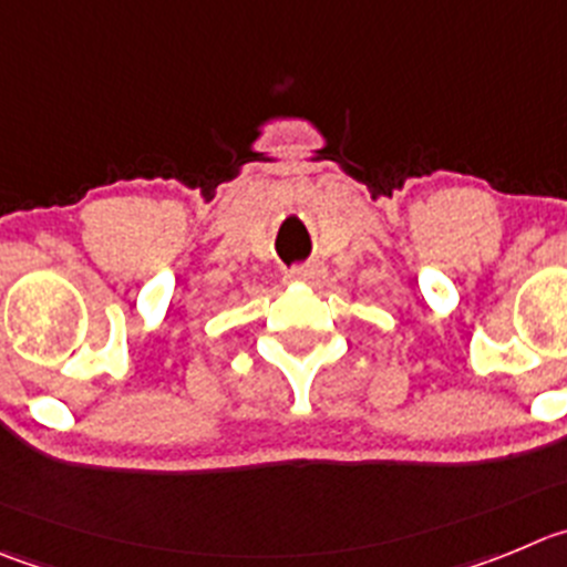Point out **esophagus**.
Returning a JSON list of instances; mask_svg holds the SVG:
<instances>
[{
  "label": "esophagus",
  "mask_w": 567,
  "mask_h": 567,
  "mask_svg": "<svg viewBox=\"0 0 567 567\" xmlns=\"http://www.w3.org/2000/svg\"><path fill=\"white\" fill-rule=\"evenodd\" d=\"M287 278L289 280H300V284H320V280L326 278V269H322L317 261H311V264H303V267L292 269Z\"/></svg>",
  "instance_id": "esophagus-1"
}]
</instances>
